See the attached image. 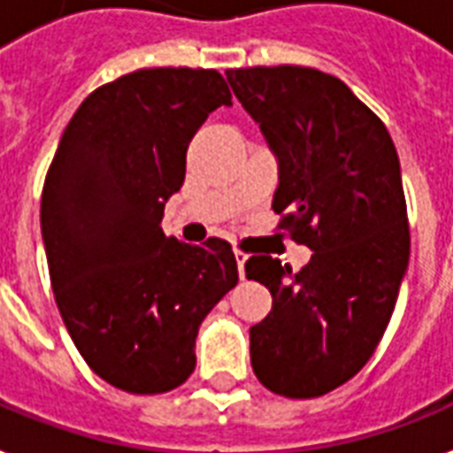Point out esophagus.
I'll use <instances>...</instances> for the list:
<instances>
[{
  "mask_svg": "<svg viewBox=\"0 0 453 453\" xmlns=\"http://www.w3.org/2000/svg\"><path fill=\"white\" fill-rule=\"evenodd\" d=\"M234 261H237V270H240V277L244 280V265H247L249 256L244 254V251H240V249H237V251H234Z\"/></svg>",
  "mask_w": 453,
  "mask_h": 453,
  "instance_id": "esophagus-1",
  "label": "esophagus"
}]
</instances>
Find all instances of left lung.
Segmentation results:
<instances>
[{
    "mask_svg": "<svg viewBox=\"0 0 453 453\" xmlns=\"http://www.w3.org/2000/svg\"><path fill=\"white\" fill-rule=\"evenodd\" d=\"M280 164L273 209L312 251L301 273L251 256L273 310L249 331L256 379L310 400L350 380L376 350L409 265L400 159L386 124L334 74L275 65L226 70Z\"/></svg>",
    "mask_w": 453,
    "mask_h": 453,
    "instance_id": "left-lung-1",
    "label": "left lung"
}]
</instances>
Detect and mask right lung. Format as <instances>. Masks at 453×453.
Returning <instances> with one entry per match:
<instances>
[{
    "mask_svg": "<svg viewBox=\"0 0 453 453\" xmlns=\"http://www.w3.org/2000/svg\"><path fill=\"white\" fill-rule=\"evenodd\" d=\"M220 105L233 96L216 70L124 74L87 96L46 173L42 237L56 305L91 372L127 393L185 383L199 324L240 280L227 242L192 247L159 226L192 136Z\"/></svg>",
    "mask_w": 453,
    "mask_h": 453,
    "instance_id": "right-lung-1",
    "label": "right lung"
}]
</instances>
